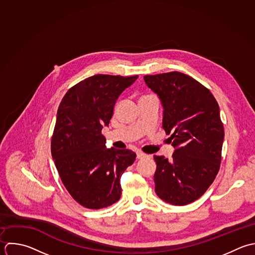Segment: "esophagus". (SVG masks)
Listing matches in <instances>:
<instances>
[{
  "label": "esophagus",
  "mask_w": 255,
  "mask_h": 255,
  "mask_svg": "<svg viewBox=\"0 0 255 255\" xmlns=\"http://www.w3.org/2000/svg\"><path fill=\"white\" fill-rule=\"evenodd\" d=\"M147 155L144 154L143 152H137V159H142V158H145Z\"/></svg>",
  "instance_id": "1"
}]
</instances>
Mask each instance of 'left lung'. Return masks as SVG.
Instances as JSON below:
<instances>
[{
  "instance_id": "8db88e82",
  "label": "left lung",
  "mask_w": 255,
  "mask_h": 255,
  "mask_svg": "<svg viewBox=\"0 0 255 255\" xmlns=\"http://www.w3.org/2000/svg\"><path fill=\"white\" fill-rule=\"evenodd\" d=\"M144 80L162 102L163 128L175 148L171 160L154 156L155 192L168 204L186 206L201 198L219 173L225 139L220 107L207 87L182 72Z\"/></svg>"
}]
</instances>
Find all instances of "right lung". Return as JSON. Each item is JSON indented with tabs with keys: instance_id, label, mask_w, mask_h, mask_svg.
Instances as JSON below:
<instances>
[{
	"instance_id": "obj_1",
	"label": "right lung",
	"mask_w": 255,
	"mask_h": 255,
	"mask_svg": "<svg viewBox=\"0 0 255 255\" xmlns=\"http://www.w3.org/2000/svg\"><path fill=\"white\" fill-rule=\"evenodd\" d=\"M138 75L96 74L63 96L51 138V155L62 184L79 205L107 208L121 197L120 178L136 154L107 149L101 131L108 126L119 95Z\"/></svg>"
}]
</instances>
